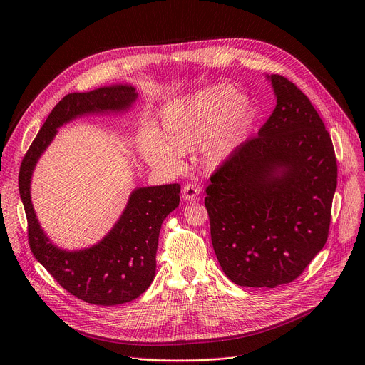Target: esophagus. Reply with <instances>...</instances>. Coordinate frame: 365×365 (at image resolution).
<instances>
[{
  "label": "esophagus",
  "instance_id": "1",
  "mask_svg": "<svg viewBox=\"0 0 365 365\" xmlns=\"http://www.w3.org/2000/svg\"><path fill=\"white\" fill-rule=\"evenodd\" d=\"M183 197L186 199V200H193L197 195H199V192H200V189L199 187H196L195 185H185L183 186Z\"/></svg>",
  "mask_w": 365,
  "mask_h": 365
}]
</instances>
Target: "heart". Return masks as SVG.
I'll return each mask as SVG.
<instances>
[{
    "label": "heart",
    "instance_id": "b5f03b06",
    "mask_svg": "<svg viewBox=\"0 0 365 365\" xmlns=\"http://www.w3.org/2000/svg\"><path fill=\"white\" fill-rule=\"evenodd\" d=\"M252 118L245 95L215 83L165 106L155 135L140 141V153L151 168L173 173L182 169L183 155L197 148L202 168L214 172L235 153Z\"/></svg>",
    "mask_w": 365,
    "mask_h": 365
}]
</instances>
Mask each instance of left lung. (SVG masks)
I'll return each instance as SVG.
<instances>
[{"label": "left lung", "instance_id": "obj_1", "mask_svg": "<svg viewBox=\"0 0 365 365\" xmlns=\"http://www.w3.org/2000/svg\"><path fill=\"white\" fill-rule=\"evenodd\" d=\"M276 108L211 178L205 206L221 269L238 286L297 279L324 248L336 189L329 133L289 79L266 75Z\"/></svg>", "mask_w": 365, "mask_h": 365}]
</instances>
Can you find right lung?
Returning a JSON list of instances; mask_svg holds the SVG:
<instances>
[{"label": "right lung", "mask_w": 365, "mask_h": 365, "mask_svg": "<svg viewBox=\"0 0 365 365\" xmlns=\"http://www.w3.org/2000/svg\"><path fill=\"white\" fill-rule=\"evenodd\" d=\"M137 98L138 93L131 85L68 93L41 125L19 175L33 255L71 294L101 306L131 302L151 284L160 228L165 218L179 206L180 185L135 187L121 217L106 237L92 247L68 251L51 242L40 227L31 203V176L59 127L82 115L127 113Z\"/></svg>", "instance_id": "add662e5"}]
</instances>
